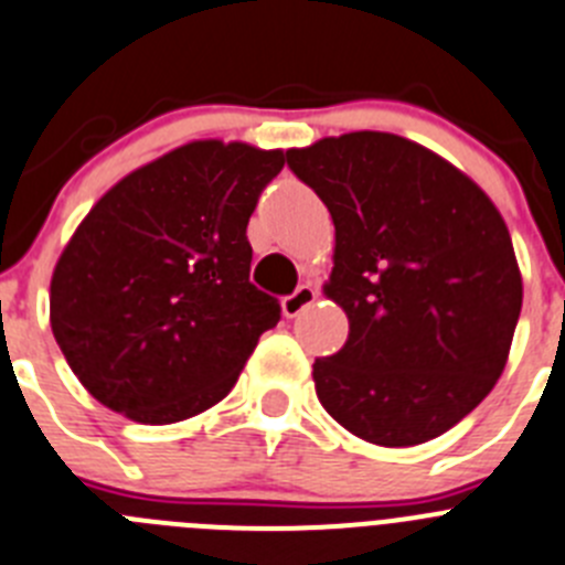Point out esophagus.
<instances>
[{"mask_svg":"<svg viewBox=\"0 0 565 565\" xmlns=\"http://www.w3.org/2000/svg\"><path fill=\"white\" fill-rule=\"evenodd\" d=\"M318 301V292H315L312 284H301V287L295 289L292 295H287L281 301V309L287 318H298V315L303 312V309H309L312 303Z\"/></svg>","mask_w":565,"mask_h":565,"instance_id":"esophagus-1","label":"esophagus"}]
</instances>
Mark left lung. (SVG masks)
<instances>
[{"instance_id": "obj_1", "label": "left lung", "mask_w": 565, "mask_h": 565, "mask_svg": "<svg viewBox=\"0 0 565 565\" xmlns=\"http://www.w3.org/2000/svg\"><path fill=\"white\" fill-rule=\"evenodd\" d=\"M287 166L334 222L327 295L349 338L312 365L320 405L360 439L411 447L465 419L510 358L523 287L498 207L388 131L323 137Z\"/></svg>"}]
</instances>
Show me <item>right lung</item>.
<instances>
[{"mask_svg":"<svg viewBox=\"0 0 565 565\" xmlns=\"http://www.w3.org/2000/svg\"><path fill=\"white\" fill-rule=\"evenodd\" d=\"M284 151L194 140L109 188L50 281V327L106 408L143 425L188 419L236 385L281 320L250 284L247 222Z\"/></svg>","mask_w":565,"mask_h":565,"instance_id":"1","label":"right lung"}]
</instances>
